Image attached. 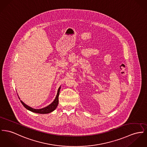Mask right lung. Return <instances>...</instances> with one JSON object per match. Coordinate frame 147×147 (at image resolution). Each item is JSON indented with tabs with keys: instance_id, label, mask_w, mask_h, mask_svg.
Returning a JSON list of instances; mask_svg holds the SVG:
<instances>
[{
	"instance_id": "add662e5",
	"label": "right lung",
	"mask_w": 147,
	"mask_h": 147,
	"mask_svg": "<svg viewBox=\"0 0 147 147\" xmlns=\"http://www.w3.org/2000/svg\"><path fill=\"white\" fill-rule=\"evenodd\" d=\"M60 87H59V88L57 90V96L56 98L55 99V100L50 105H49V106H47V107H45L43 109H34L33 108H31V107L26 105L25 103H24L21 100V102L22 103L23 106L27 109V110L33 112V113H42V114H44V113H48L53 111L54 110H55V109L57 108L59 103V92H60Z\"/></svg>"
}]
</instances>
